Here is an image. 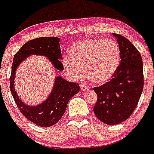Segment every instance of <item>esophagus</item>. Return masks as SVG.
Instances as JSON below:
<instances>
[{
    "mask_svg": "<svg viewBox=\"0 0 154 154\" xmlns=\"http://www.w3.org/2000/svg\"><path fill=\"white\" fill-rule=\"evenodd\" d=\"M88 89H89V87H87L86 84H82L81 85H80V90H81L82 91H85V90H88Z\"/></svg>",
    "mask_w": 154,
    "mask_h": 154,
    "instance_id": "1",
    "label": "esophagus"
}]
</instances>
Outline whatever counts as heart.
I'll return each instance as SVG.
<instances>
[{
  "label": "heart",
  "instance_id": "heart-1",
  "mask_svg": "<svg viewBox=\"0 0 154 154\" xmlns=\"http://www.w3.org/2000/svg\"><path fill=\"white\" fill-rule=\"evenodd\" d=\"M69 54L63 62L66 71L79 79L84 69L87 77L97 84H105L113 77L121 60L117 42L103 38L80 40L70 47Z\"/></svg>",
  "mask_w": 154,
  "mask_h": 154
}]
</instances>
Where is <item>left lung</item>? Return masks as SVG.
I'll use <instances>...</instances> for the list:
<instances>
[{
  "mask_svg": "<svg viewBox=\"0 0 154 154\" xmlns=\"http://www.w3.org/2000/svg\"><path fill=\"white\" fill-rule=\"evenodd\" d=\"M121 50V63L109 81L93 88L97 95L93 112L103 123L117 125L135 109L143 88L141 55L128 39L113 33Z\"/></svg>",
  "mask_w": 154,
  "mask_h": 154,
  "instance_id": "left-lung-1",
  "label": "left lung"
}]
</instances>
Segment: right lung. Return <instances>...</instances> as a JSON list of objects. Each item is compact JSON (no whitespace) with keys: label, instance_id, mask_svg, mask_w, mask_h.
<instances>
[{"label":"right lung","instance_id":"add662e5","mask_svg":"<svg viewBox=\"0 0 154 154\" xmlns=\"http://www.w3.org/2000/svg\"><path fill=\"white\" fill-rule=\"evenodd\" d=\"M59 42L60 38L57 37H41L30 40L16 53L13 61L10 84L14 101L20 112L28 120L40 127L52 126L61 119L68 101L78 93L80 86L77 83H70L57 76L51 94L47 100L36 106H28L21 101L14 89L16 70L27 57L31 54H37L47 57L56 70H63Z\"/></svg>","mask_w":154,"mask_h":154}]
</instances>
